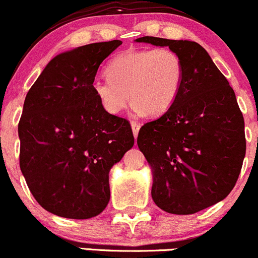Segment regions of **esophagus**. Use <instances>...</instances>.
Masks as SVG:
<instances>
[{
	"label": "esophagus",
	"mask_w": 258,
	"mask_h": 258,
	"mask_svg": "<svg viewBox=\"0 0 258 258\" xmlns=\"http://www.w3.org/2000/svg\"><path fill=\"white\" fill-rule=\"evenodd\" d=\"M130 124H132V129H133V134H134V138H137L138 133H139V129H140V124L138 123V121H134V120H133Z\"/></svg>",
	"instance_id": "obj_1"
}]
</instances>
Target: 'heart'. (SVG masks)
<instances>
[{
    "instance_id": "obj_1",
    "label": "heart",
    "mask_w": 258,
    "mask_h": 258,
    "mask_svg": "<svg viewBox=\"0 0 258 258\" xmlns=\"http://www.w3.org/2000/svg\"><path fill=\"white\" fill-rule=\"evenodd\" d=\"M106 75L108 79L94 81L93 90L108 113H121L132 99L137 111L159 116L179 94L183 61L168 47L130 50L110 61Z\"/></svg>"
}]
</instances>
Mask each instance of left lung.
<instances>
[{"label":"left lung","mask_w":258,"mask_h":258,"mask_svg":"<svg viewBox=\"0 0 258 258\" xmlns=\"http://www.w3.org/2000/svg\"><path fill=\"white\" fill-rule=\"evenodd\" d=\"M137 42L168 46L183 61L175 101L138 134L153 169L152 198L168 213H197L224 200L238 179L246 154L243 115L233 89L200 43L153 36Z\"/></svg>","instance_id":"1"}]
</instances>
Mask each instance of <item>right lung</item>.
Masks as SVG:
<instances>
[{"label": "right lung", "instance_id": "right-lung-1", "mask_svg": "<svg viewBox=\"0 0 258 258\" xmlns=\"http://www.w3.org/2000/svg\"><path fill=\"white\" fill-rule=\"evenodd\" d=\"M119 40L53 57L25 99L19 123L20 168L40 206L86 219L110 200L109 172L134 145L126 119L108 113L93 90L100 63Z\"/></svg>", "mask_w": 258, "mask_h": 258}]
</instances>
